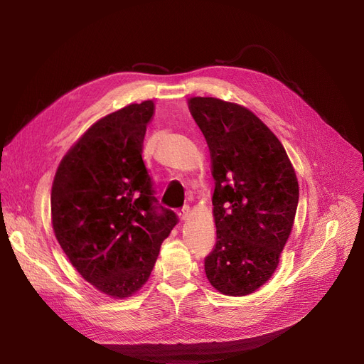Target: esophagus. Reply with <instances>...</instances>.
<instances>
[{
	"mask_svg": "<svg viewBox=\"0 0 364 364\" xmlns=\"http://www.w3.org/2000/svg\"><path fill=\"white\" fill-rule=\"evenodd\" d=\"M178 215H180V220H181V221L187 220V217L190 215V208H188V206H183V209L178 213Z\"/></svg>",
	"mask_w": 364,
	"mask_h": 364,
	"instance_id": "obj_1",
	"label": "esophagus"
}]
</instances>
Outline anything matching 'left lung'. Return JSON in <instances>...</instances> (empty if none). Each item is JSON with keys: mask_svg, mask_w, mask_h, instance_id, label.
<instances>
[{"mask_svg": "<svg viewBox=\"0 0 364 364\" xmlns=\"http://www.w3.org/2000/svg\"><path fill=\"white\" fill-rule=\"evenodd\" d=\"M211 153L217 243L205 258L214 288L250 295L272 277L296 214L299 186L279 139L243 106L188 100Z\"/></svg>", "mask_w": 364, "mask_h": 364, "instance_id": "obj_1", "label": "left lung"}]
</instances>
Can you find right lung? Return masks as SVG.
I'll return each mask as SVG.
<instances>
[{
  "label": "right lung",
  "mask_w": 364,
  "mask_h": 364,
  "mask_svg": "<svg viewBox=\"0 0 364 364\" xmlns=\"http://www.w3.org/2000/svg\"><path fill=\"white\" fill-rule=\"evenodd\" d=\"M155 105L132 103L95 122L57 168L51 221L63 252L94 288L127 298L147 282L178 223L159 205L143 162Z\"/></svg>",
  "instance_id": "right-lung-1"
}]
</instances>
